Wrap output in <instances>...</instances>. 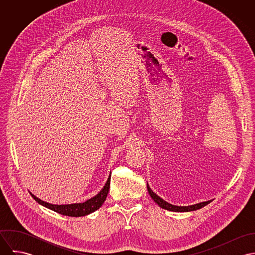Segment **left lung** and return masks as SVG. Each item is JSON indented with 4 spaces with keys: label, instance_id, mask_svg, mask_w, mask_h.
<instances>
[{
    "label": "left lung",
    "instance_id": "8db88e82",
    "mask_svg": "<svg viewBox=\"0 0 255 255\" xmlns=\"http://www.w3.org/2000/svg\"><path fill=\"white\" fill-rule=\"evenodd\" d=\"M147 189L148 192L151 196V198L163 209L169 210V211H173V212H189V211H195L197 209H200L202 207H204L205 205L209 204L212 200H208V201H203V202H199L193 205H188V206H177V205H173L167 201H165L164 199H162L160 196H158L155 192L152 191V189L150 188L149 184L147 183Z\"/></svg>",
    "mask_w": 255,
    "mask_h": 255
}]
</instances>
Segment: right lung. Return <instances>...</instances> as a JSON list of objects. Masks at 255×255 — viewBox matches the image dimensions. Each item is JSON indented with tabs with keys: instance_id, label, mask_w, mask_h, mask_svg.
<instances>
[{
	"instance_id": "right-lung-1",
	"label": "right lung",
	"mask_w": 255,
	"mask_h": 255,
	"mask_svg": "<svg viewBox=\"0 0 255 255\" xmlns=\"http://www.w3.org/2000/svg\"><path fill=\"white\" fill-rule=\"evenodd\" d=\"M110 182H111V175L103 186V188L99 191L98 194L95 196L91 197L90 199L86 200L85 202L82 203H73V204H63V205H57V204H51L48 202H45L41 199H39L34 194L29 192L31 196L35 199L39 204L45 206L46 208H49L59 214L65 215V216H70V217H81L88 215L90 213H93L97 209H99L104 201L106 200V197L108 195L110 188Z\"/></svg>"
}]
</instances>
